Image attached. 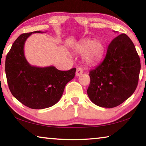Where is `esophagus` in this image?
<instances>
[{"instance_id":"34e87169","label":"esophagus","mask_w":146,"mask_h":146,"mask_svg":"<svg viewBox=\"0 0 146 146\" xmlns=\"http://www.w3.org/2000/svg\"><path fill=\"white\" fill-rule=\"evenodd\" d=\"M83 72H84V71L82 70V68H78L77 69H76V76H78L81 75L83 73Z\"/></svg>"}]
</instances>
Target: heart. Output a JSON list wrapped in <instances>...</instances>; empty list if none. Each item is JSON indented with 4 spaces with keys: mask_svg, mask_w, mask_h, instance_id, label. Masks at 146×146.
I'll return each instance as SVG.
<instances>
[{
    "mask_svg": "<svg viewBox=\"0 0 146 146\" xmlns=\"http://www.w3.org/2000/svg\"><path fill=\"white\" fill-rule=\"evenodd\" d=\"M75 52L83 54V60L89 66H95L103 59L105 45L100 40L86 38L81 40L75 47Z\"/></svg>",
    "mask_w": 146,
    "mask_h": 146,
    "instance_id": "1",
    "label": "heart"
}]
</instances>
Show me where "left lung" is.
<instances>
[{
  "label": "left lung",
  "mask_w": 146,
  "mask_h": 146,
  "mask_svg": "<svg viewBox=\"0 0 146 146\" xmlns=\"http://www.w3.org/2000/svg\"><path fill=\"white\" fill-rule=\"evenodd\" d=\"M140 71L134 44L127 35H120L109 44L104 60L90 71L89 98L100 107H117L135 92Z\"/></svg>",
  "instance_id": "obj_1"
}]
</instances>
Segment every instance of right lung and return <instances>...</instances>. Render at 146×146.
I'll return each mask as SVG.
<instances>
[{
    "label": "right lung",
    "mask_w": 146,
    "mask_h": 146,
    "mask_svg": "<svg viewBox=\"0 0 146 146\" xmlns=\"http://www.w3.org/2000/svg\"><path fill=\"white\" fill-rule=\"evenodd\" d=\"M36 31L17 38L6 56L5 71L13 97L29 108L41 110L55 105L62 95L67 83L75 77L76 68L58 70L54 66L39 68L30 65L24 52L26 39Z\"/></svg>",
    "instance_id": "add662e5"
}]
</instances>
